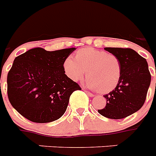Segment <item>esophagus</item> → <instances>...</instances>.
<instances>
[{"instance_id":"34e87169","label":"esophagus","mask_w":156,"mask_h":156,"mask_svg":"<svg viewBox=\"0 0 156 156\" xmlns=\"http://www.w3.org/2000/svg\"><path fill=\"white\" fill-rule=\"evenodd\" d=\"M85 92H86V93L87 94V95H89L90 97H93V96H94V94L90 93V92H89V91H86V90H85Z\"/></svg>"}]
</instances>
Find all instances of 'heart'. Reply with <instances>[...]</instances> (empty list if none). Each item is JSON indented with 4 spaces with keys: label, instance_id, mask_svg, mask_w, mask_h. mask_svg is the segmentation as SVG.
<instances>
[{
    "label": "heart",
    "instance_id": "b5f03b06",
    "mask_svg": "<svg viewBox=\"0 0 156 156\" xmlns=\"http://www.w3.org/2000/svg\"><path fill=\"white\" fill-rule=\"evenodd\" d=\"M74 59L66 58L63 65L66 74L74 82L82 80L87 72V87L90 89L108 93L119 84L121 64L115 54L87 47L78 49Z\"/></svg>",
    "mask_w": 156,
    "mask_h": 156
}]
</instances>
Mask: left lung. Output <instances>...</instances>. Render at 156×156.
<instances>
[{
    "mask_svg": "<svg viewBox=\"0 0 156 156\" xmlns=\"http://www.w3.org/2000/svg\"><path fill=\"white\" fill-rule=\"evenodd\" d=\"M105 49L119 59L121 78L115 90L104 95L107 98L106 107L98 111L108 119H120L143 107L151 76L146 59L134 49L111 47Z\"/></svg>",
    "mask_w": 156,
    "mask_h": 156,
    "instance_id": "left-lung-1",
    "label": "left lung"
}]
</instances>
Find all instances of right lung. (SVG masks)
Returning <instances> with one entry per match:
<instances>
[{
	"mask_svg": "<svg viewBox=\"0 0 156 156\" xmlns=\"http://www.w3.org/2000/svg\"><path fill=\"white\" fill-rule=\"evenodd\" d=\"M75 49L47 51L37 47L15 58L7 76V93L19 114L38 123L62 116L71 94L82 90L63 68L66 59Z\"/></svg>",
	"mask_w": 156,
	"mask_h": 156,
	"instance_id": "add662e5",
	"label": "right lung"
}]
</instances>
